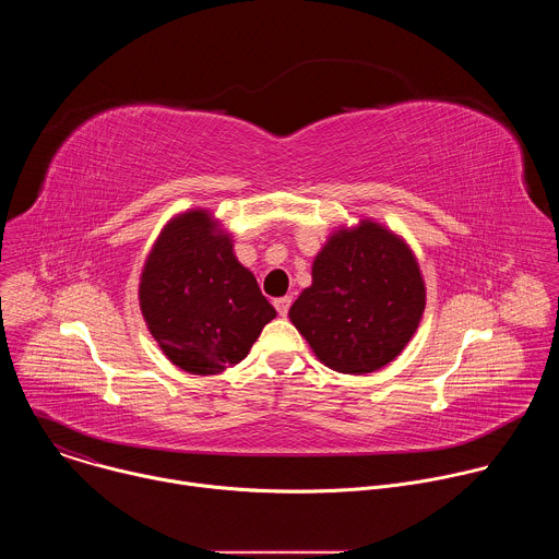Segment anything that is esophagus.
<instances>
[{
  "instance_id": "obj_1",
  "label": "esophagus",
  "mask_w": 559,
  "mask_h": 559,
  "mask_svg": "<svg viewBox=\"0 0 559 559\" xmlns=\"http://www.w3.org/2000/svg\"><path fill=\"white\" fill-rule=\"evenodd\" d=\"M289 305H292V298L289 296H281V298H274V307L281 316H287L289 311Z\"/></svg>"
}]
</instances>
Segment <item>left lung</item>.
<instances>
[{"label": "left lung", "mask_w": 559, "mask_h": 559, "mask_svg": "<svg viewBox=\"0 0 559 559\" xmlns=\"http://www.w3.org/2000/svg\"><path fill=\"white\" fill-rule=\"evenodd\" d=\"M425 305L427 287L409 243L365 216L328 236L289 321L325 367L365 376L403 354Z\"/></svg>", "instance_id": "left-lung-1"}]
</instances>
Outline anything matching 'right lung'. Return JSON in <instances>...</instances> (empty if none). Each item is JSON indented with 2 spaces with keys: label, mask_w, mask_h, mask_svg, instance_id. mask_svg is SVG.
<instances>
[{
  "label": "right lung",
  "mask_w": 559,
  "mask_h": 559,
  "mask_svg": "<svg viewBox=\"0 0 559 559\" xmlns=\"http://www.w3.org/2000/svg\"><path fill=\"white\" fill-rule=\"evenodd\" d=\"M139 307L166 358L194 376L241 362L276 309L207 207L175 214L145 257Z\"/></svg>",
  "instance_id": "obj_1"
}]
</instances>
